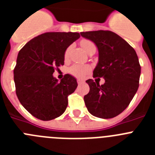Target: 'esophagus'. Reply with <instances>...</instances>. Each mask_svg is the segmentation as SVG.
<instances>
[{
  "mask_svg": "<svg viewBox=\"0 0 155 155\" xmlns=\"http://www.w3.org/2000/svg\"><path fill=\"white\" fill-rule=\"evenodd\" d=\"M77 81H78V84H81L84 82V80H82V79H78V80H77Z\"/></svg>",
  "mask_w": 155,
  "mask_h": 155,
  "instance_id": "34e87169",
  "label": "esophagus"
}]
</instances>
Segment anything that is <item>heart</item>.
Here are the masks:
<instances>
[{
    "label": "heart",
    "instance_id": "b5f03b06",
    "mask_svg": "<svg viewBox=\"0 0 155 155\" xmlns=\"http://www.w3.org/2000/svg\"><path fill=\"white\" fill-rule=\"evenodd\" d=\"M81 45L83 47L84 51L87 53H89L92 50H96V46L94 45V43L91 41L88 40V39H82L81 41ZM71 50V46H68L67 48V50H65V53H64V57L66 59L69 57L70 51ZM90 67L88 65H73L72 67H71L69 69V72L71 74L74 75L76 77H82L84 76V74H86L87 73H88L90 71Z\"/></svg>",
    "mask_w": 155,
    "mask_h": 155
}]
</instances>
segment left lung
Masks as SVG:
<instances>
[{
	"instance_id": "1",
	"label": "left lung",
	"mask_w": 155,
	"mask_h": 155,
	"mask_svg": "<svg viewBox=\"0 0 155 155\" xmlns=\"http://www.w3.org/2000/svg\"><path fill=\"white\" fill-rule=\"evenodd\" d=\"M98 50V63L93 78H103L105 83L86 81L90 87L84 100L87 110L98 118L110 119L124 111L139 87L140 65L134 48L113 31L81 32Z\"/></svg>"
}]
</instances>
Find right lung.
<instances>
[{"label":"right lung","mask_w":155,"mask_h":155,"mask_svg":"<svg viewBox=\"0 0 155 155\" xmlns=\"http://www.w3.org/2000/svg\"><path fill=\"white\" fill-rule=\"evenodd\" d=\"M79 37L78 32H46L31 39L19 51L14 69L16 94L35 118L47 121L65 112L68 95L78 83L68 74L61 81L53 74L64 65L65 50Z\"/></svg>","instance_id":"right-lung-1"}]
</instances>
